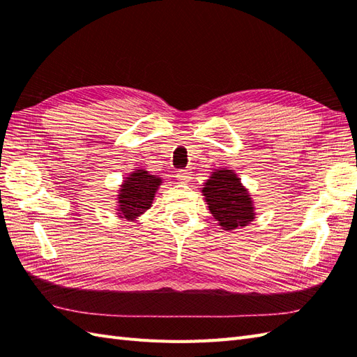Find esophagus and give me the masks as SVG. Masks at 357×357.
I'll list each match as a JSON object with an SVG mask.
<instances>
[{
	"instance_id": "obj_1",
	"label": "esophagus",
	"mask_w": 357,
	"mask_h": 357,
	"mask_svg": "<svg viewBox=\"0 0 357 357\" xmlns=\"http://www.w3.org/2000/svg\"><path fill=\"white\" fill-rule=\"evenodd\" d=\"M176 177H177L178 183H181V185H186V183L190 181V172L186 171V169H180V171L177 172Z\"/></svg>"
}]
</instances>
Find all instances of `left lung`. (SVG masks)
<instances>
[{
    "instance_id": "left-lung-1",
    "label": "left lung",
    "mask_w": 357,
    "mask_h": 357,
    "mask_svg": "<svg viewBox=\"0 0 357 357\" xmlns=\"http://www.w3.org/2000/svg\"><path fill=\"white\" fill-rule=\"evenodd\" d=\"M201 193L213 218L225 231L243 228L256 219L250 192L234 169H214L204 183Z\"/></svg>"
}]
</instances>
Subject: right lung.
Segmentation results:
<instances>
[{"instance_id": "obj_1", "label": "right lung", "mask_w": 357, "mask_h": 357, "mask_svg": "<svg viewBox=\"0 0 357 357\" xmlns=\"http://www.w3.org/2000/svg\"><path fill=\"white\" fill-rule=\"evenodd\" d=\"M162 178L150 174L144 168L129 172L119 189L117 195V218L134 222L152 207Z\"/></svg>"}]
</instances>
